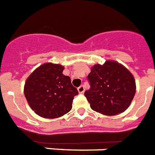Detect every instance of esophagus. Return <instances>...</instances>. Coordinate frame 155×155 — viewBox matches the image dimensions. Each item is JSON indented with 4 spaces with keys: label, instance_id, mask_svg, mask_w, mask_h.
<instances>
[{
    "label": "esophagus",
    "instance_id": "obj_1",
    "mask_svg": "<svg viewBox=\"0 0 155 155\" xmlns=\"http://www.w3.org/2000/svg\"><path fill=\"white\" fill-rule=\"evenodd\" d=\"M78 92L80 93H83L85 92V87H84V85H81V86H79L78 88Z\"/></svg>",
    "mask_w": 155,
    "mask_h": 155
}]
</instances>
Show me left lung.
I'll list each match as a JSON object with an SVG mask.
<instances>
[{
	"instance_id": "obj_1",
	"label": "left lung",
	"mask_w": 155,
	"mask_h": 155,
	"mask_svg": "<svg viewBox=\"0 0 155 155\" xmlns=\"http://www.w3.org/2000/svg\"><path fill=\"white\" fill-rule=\"evenodd\" d=\"M90 89L85 92L90 107L107 116L124 112L135 94L132 74L118 62L107 61L97 64L88 75Z\"/></svg>"
}]
</instances>
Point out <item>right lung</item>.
<instances>
[{
    "label": "right lung",
    "mask_w": 155,
    "mask_h": 155,
    "mask_svg": "<svg viewBox=\"0 0 155 155\" xmlns=\"http://www.w3.org/2000/svg\"><path fill=\"white\" fill-rule=\"evenodd\" d=\"M63 70L58 64L45 63L25 82L24 95L29 105L43 118H58L70 112L74 97L78 94L70 77L62 74Z\"/></svg>",
    "instance_id": "obj_1"
}]
</instances>
